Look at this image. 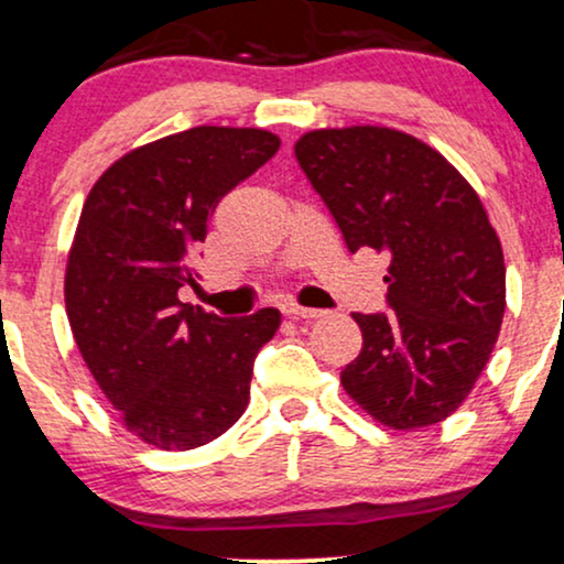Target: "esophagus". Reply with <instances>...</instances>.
<instances>
[{"instance_id":"34e87169","label":"esophagus","mask_w":564,"mask_h":564,"mask_svg":"<svg viewBox=\"0 0 564 564\" xmlns=\"http://www.w3.org/2000/svg\"><path fill=\"white\" fill-rule=\"evenodd\" d=\"M282 311H284V316H290V318H318L324 314V311H318V308H303V305H295V303L282 305Z\"/></svg>"}]
</instances>
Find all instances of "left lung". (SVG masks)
I'll list each match as a JSON object with an SVG mask.
<instances>
[{
    "label": "left lung",
    "mask_w": 564,
    "mask_h": 564,
    "mask_svg": "<svg viewBox=\"0 0 564 564\" xmlns=\"http://www.w3.org/2000/svg\"><path fill=\"white\" fill-rule=\"evenodd\" d=\"M295 156L347 250L389 259L387 311L352 314L364 347L343 387L384 426L444 421L481 377L505 316L502 246L481 198L442 154L389 128L314 130Z\"/></svg>",
    "instance_id": "8db88e82"
}]
</instances>
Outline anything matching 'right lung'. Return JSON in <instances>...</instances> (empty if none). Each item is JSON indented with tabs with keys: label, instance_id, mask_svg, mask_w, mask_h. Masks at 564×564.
<instances>
[{
	"label": "right lung",
	"instance_id": "obj_1",
	"mask_svg": "<svg viewBox=\"0 0 564 564\" xmlns=\"http://www.w3.org/2000/svg\"><path fill=\"white\" fill-rule=\"evenodd\" d=\"M280 149L253 128H193L130 151L90 187L67 259L69 329L128 431L159 449L208 444L246 413L280 311L206 314L177 290L214 208Z\"/></svg>",
	"mask_w": 564,
	"mask_h": 564
}]
</instances>
